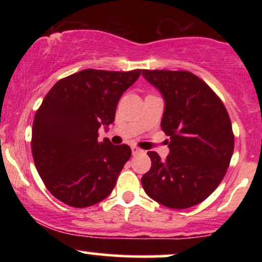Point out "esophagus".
Returning a JSON list of instances; mask_svg holds the SVG:
<instances>
[{
  "label": "esophagus",
  "mask_w": 262,
  "mask_h": 262,
  "mask_svg": "<svg viewBox=\"0 0 262 262\" xmlns=\"http://www.w3.org/2000/svg\"><path fill=\"white\" fill-rule=\"evenodd\" d=\"M141 151H143V150H141L140 148H138V146H135V145L132 146V152H133V155L139 154V152H141Z\"/></svg>",
  "instance_id": "1"
}]
</instances>
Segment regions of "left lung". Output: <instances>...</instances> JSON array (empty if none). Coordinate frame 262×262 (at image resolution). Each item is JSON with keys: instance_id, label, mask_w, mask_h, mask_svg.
I'll return each mask as SVG.
<instances>
[{"instance_id": "8db88e82", "label": "left lung", "mask_w": 262, "mask_h": 262, "mask_svg": "<svg viewBox=\"0 0 262 262\" xmlns=\"http://www.w3.org/2000/svg\"><path fill=\"white\" fill-rule=\"evenodd\" d=\"M165 100L161 129L170 154L148 151L151 167L141 177L150 198L185 209L206 200L222 182L234 151L231 122L223 102L189 71L143 70Z\"/></svg>"}]
</instances>
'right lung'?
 Returning a JSON list of instances; mask_svg holds the SVG:
<instances>
[{
	"instance_id": "right-lung-1",
	"label": "right lung",
	"mask_w": 262,
	"mask_h": 262,
	"mask_svg": "<svg viewBox=\"0 0 262 262\" xmlns=\"http://www.w3.org/2000/svg\"><path fill=\"white\" fill-rule=\"evenodd\" d=\"M140 74L86 69L47 93L33 122L32 154L45 187L62 203L85 208L112 192L132 150L100 143L98 128L114 122L119 98Z\"/></svg>"
}]
</instances>
